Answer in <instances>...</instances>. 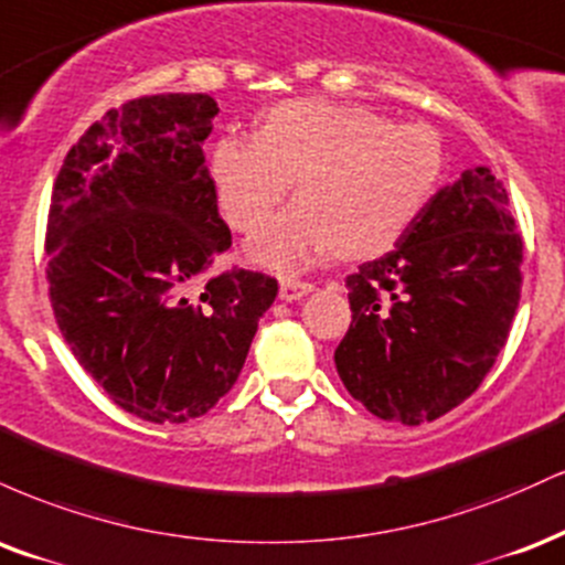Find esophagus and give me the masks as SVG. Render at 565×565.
Here are the masks:
<instances>
[{
	"instance_id": "esophagus-1",
	"label": "esophagus",
	"mask_w": 565,
	"mask_h": 565,
	"mask_svg": "<svg viewBox=\"0 0 565 565\" xmlns=\"http://www.w3.org/2000/svg\"><path fill=\"white\" fill-rule=\"evenodd\" d=\"M315 290L311 282H298V280H280V298L282 301H301L303 296H309Z\"/></svg>"
}]
</instances>
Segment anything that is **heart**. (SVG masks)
<instances>
[{"mask_svg": "<svg viewBox=\"0 0 565 565\" xmlns=\"http://www.w3.org/2000/svg\"><path fill=\"white\" fill-rule=\"evenodd\" d=\"M444 166L426 124H391L360 105L317 97L267 110L258 135L227 131L209 156L224 216L250 232L288 195L301 198L248 241V258L280 275L307 269L335 248L343 258L388 250L407 232Z\"/></svg>", "mask_w": 565, "mask_h": 565, "instance_id": "1", "label": "heart"}]
</instances>
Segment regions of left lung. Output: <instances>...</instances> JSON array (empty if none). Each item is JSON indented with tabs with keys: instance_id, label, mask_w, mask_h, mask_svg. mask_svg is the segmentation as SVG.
<instances>
[{
	"instance_id": "left-lung-1",
	"label": "left lung",
	"mask_w": 565,
	"mask_h": 565,
	"mask_svg": "<svg viewBox=\"0 0 565 565\" xmlns=\"http://www.w3.org/2000/svg\"><path fill=\"white\" fill-rule=\"evenodd\" d=\"M523 243L487 166L423 205L396 250L347 277L351 324L335 370L381 420L420 426L466 402L505 347Z\"/></svg>"
}]
</instances>
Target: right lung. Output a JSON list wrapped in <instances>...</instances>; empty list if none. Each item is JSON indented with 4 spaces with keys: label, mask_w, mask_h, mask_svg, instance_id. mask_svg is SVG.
Returning <instances> with one entry per match:
<instances>
[{
    "label": "right lung",
    "mask_w": 565,
    "mask_h": 565,
    "mask_svg": "<svg viewBox=\"0 0 565 565\" xmlns=\"http://www.w3.org/2000/svg\"><path fill=\"white\" fill-rule=\"evenodd\" d=\"M209 95L108 110L65 156L46 222V280L65 343L105 394L150 423L209 413L241 375L277 280L205 277L232 245L203 142Z\"/></svg>",
    "instance_id": "right-lung-1"
}]
</instances>
